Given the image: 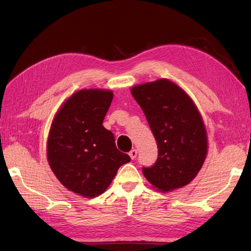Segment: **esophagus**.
<instances>
[{
  "label": "esophagus",
  "instance_id": "esophagus-1",
  "mask_svg": "<svg viewBox=\"0 0 251 251\" xmlns=\"http://www.w3.org/2000/svg\"><path fill=\"white\" fill-rule=\"evenodd\" d=\"M136 156H137V150H131L130 151H129V157L131 159H135L136 158Z\"/></svg>",
  "mask_w": 251,
  "mask_h": 251
}]
</instances>
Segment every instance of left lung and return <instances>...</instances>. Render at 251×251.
Here are the masks:
<instances>
[{"label": "left lung", "mask_w": 251, "mask_h": 251, "mask_svg": "<svg viewBox=\"0 0 251 251\" xmlns=\"http://www.w3.org/2000/svg\"><path fill=\"white\" fill-rule=\"evenodd\" d=\"M131 95L154 134L158 158L143 174L154 188L168 193L188 185L202 167L208 151L205 124L190 96L167 78L135 85Z\"/></svg>", "instance_id": "obj_1"}]
</instances>
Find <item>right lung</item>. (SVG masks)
Here are the masks:
<instances>
[{"label": "right lung", "mask_w": 251, "mask_h": 251, "mask_svg": "<svg viewBox=\"0 0 251 251\" xmlns=\"http://www.w3.org/2000/svg\"><path fill=\"white\" fill-rule=\"evenodd\" d=\"M113 96L101 88L75 92L59 107L50 128L46 155L50 169L65 188L85 198L103 194L118 168L130 161L103 126Z\"/></svg>", "instance_id": "right-lung-1"}]
</instances>
